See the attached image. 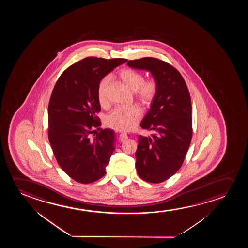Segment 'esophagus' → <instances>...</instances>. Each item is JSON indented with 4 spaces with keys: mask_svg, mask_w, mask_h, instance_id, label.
<instances>
[{
    "mask_svg": "<svg viewBox=\"0 0 248 248\" xmlns=\"http://www.w3.org/2000/svg\"><path fill=\"white\" fill-rule=\"evenodd\" d=\"M119 139L120 142H124V141H125L126 140L128 139V136H127L125 133H121L119 135Z\"/></svg>",
    "mask_w": 248,
    "mask_h": 248,
    "instance_id": "obj_1",
    "label": "esophagus"
}]
</instances>
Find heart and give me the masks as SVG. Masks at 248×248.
I'll use <instances>...</instances> for the list:
<instances>
[{"label":"heart","mask_w":248,"mask_h":248,"mask_svg":"<svg viewBox=\"0 0 248 248\" xmlns=\"http://www.w3.org/2000/svg\"><path fill=\"white\" fill-rule=\"evenodd\" d=\"M120 80L134 92L136 101L140 104L147 107L155 98L157 92V84L153 78L144 79V75L140 72L124 68L119 72ZM110 85V78L106 76L99 82L97 96L102 107L108 106V90ZM142 112L137 106L114 109L106 118V124L111 129L126 131L132 129L141 118Z\"/></svg>","instance_id":"obj_1"}]
</instances>
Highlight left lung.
Listing matches in <instances>:
<instances>
[{"mask_svg":"<svg viewBox=\"0 0 248 248\" xmlns=\"http://www.w3.org/2000/svg\"><path fill=\"white\" fill-rule=\"evenodd\" d=\"M130 68L151 72L157 92L140 124L151 136H140L136 152L137 173L150 183L173 176L183 164L192 138L191 101L182 75L166 62L155 58L129 60Z\"/></svg>","mask_w":248,"mask_h":248,"instance_id":"left-lung-1","label":"left lung"}]
</instances>
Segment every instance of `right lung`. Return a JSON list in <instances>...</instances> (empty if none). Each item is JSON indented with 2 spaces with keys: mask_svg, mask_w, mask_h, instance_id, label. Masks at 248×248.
<instances>
[{
  "mask_svg": "<svg viewBox=\"0 0 248 248\" xmlns=\"http://www.w3.org/2000/svg\"><path fill=\"white\" fill-rule=\"evenodd\" d=\"M125 58L89 57L68 67L55 85L48 105V138L59 166L78 183L100 180L114 151L113 130L102 129L97 87ZM95 136V135H94Z\"/></svg>",
  "mask_w": 248,
  "mask_h": 248,
  "instance_id": "add662e5",
  "label": "right lung"
}]
</instances>
